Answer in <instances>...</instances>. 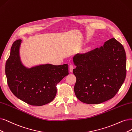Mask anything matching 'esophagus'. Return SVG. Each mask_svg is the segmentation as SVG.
<instances>
[{"label":"esophagus","mask_w":132,"mask_h":132,"mask_svg":"<svg viewBox=\"0 0 132 132\" xmlns=\"http://www.w3.org/2000/svg\"><path fill=\"white\" fill-rule=\"evenodd\" d=\"M69 69H70V72H73V66L72 65H70L69 66Z\"/></svg>","instance_id":"34e87169"}]
</instances>
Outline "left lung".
<instances>
[{"label":"left lung","instance_id":"left-lung-1","mask_svg":"<svg viewBox=\"0 0 132 132\" xmlns=\"http://www.w3.org/2000/svg\"><path fill=\"white\" fill-rule=\"evenodd\" d=\"M75 93L81 102L100 104L115 96L126 76L123 46L112 38L103 46L74 56Z\"/></svg>","mask_w":132,"mask_h":132}]
</instances>
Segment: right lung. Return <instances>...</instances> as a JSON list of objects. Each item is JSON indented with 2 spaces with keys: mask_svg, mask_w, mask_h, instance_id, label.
I'll list each match as a JSON object with an SVG mask.
<instances>
[{
  "mask_svg": "<svg viewBox=\"0 0 132 132\" xmlns=\"http://www.w3.org/2000/svg\"><path fill=\"white\" fill-rule=\"evenodd\" d=\"M21 40L14 41L5 65L7 84L18 98L31 105L50 103L56 94V84L69 75V65L45 64L24 66L19 56Z\"/></svg>",
  "mask_w": 132,
  "mask_h": 132,
  "instance_id": "right-lung-1",
  "label": "right lung"
}]
</instances>
